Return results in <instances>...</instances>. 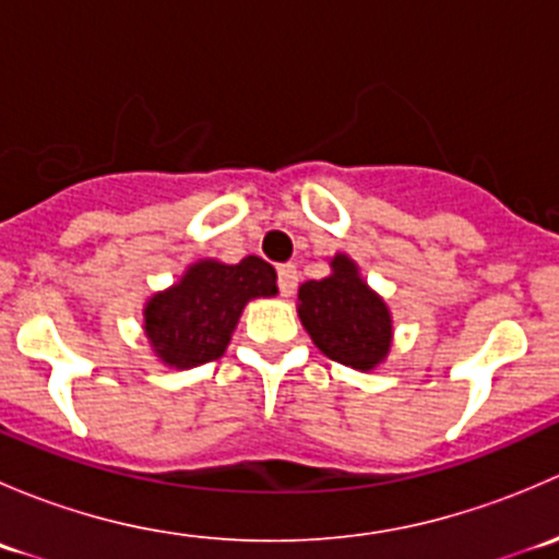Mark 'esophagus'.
Wrapping results in <instances>:
<instances>
[{
    "mask_svg": "<svg viewBox=\"0 0 559 559\" xmlns=\"http://www.w3.org/2000/svg\"><path fill=\"white\" fill-rule=\"evenodd\" d=\"M297 281H300V275H297L295 264H281V267H278V289H281V295H284V297L295 295Z\"/></svg>",
    "mask_w": 559,
    "mask_h": 559,
    "instance_id": "esophagus-1",
    "label": "esophagus"
}]
</instances>
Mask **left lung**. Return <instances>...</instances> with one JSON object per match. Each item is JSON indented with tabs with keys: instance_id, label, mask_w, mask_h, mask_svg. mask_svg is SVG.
Returning a JSON list of instances; mask_svg holds the SVG:
<instances>
[{
	"instance_id": "1",
	"label": "left lung",
	"mask_w": 559,
	"mask_h": 559,
	"mask_svg": "<svg viewBox=\"0 0 559 559\" xmlns=\"http://www.w3.org/2000/svg\"><path fill=\"white\" fill-rule=\"evenodd\" d=\"M297 313L324 357L354 370H376L389 357L394 321L386 300L359 273L348 253L330 257V275L306 281L297 292Z\"/></svg>"
}]
</instances>
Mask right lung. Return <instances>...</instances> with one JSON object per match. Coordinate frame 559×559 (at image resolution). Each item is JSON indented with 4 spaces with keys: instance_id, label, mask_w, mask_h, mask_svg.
I'll list each match as a JSON object with an SVG mask.
<instances>
[{
    "instance_id": "1",
    "label": "right lung",
    "mask_w": 559,
    "mask_h": 559,
    "mask_svg": "<svg viewBox=\"0 0 559 559\" xmlns=\"http://www.w3.org/2000/svg\"><path fill=\"white\" fill-rule=\"evenodd\" d=\"M273 264L246 257L238 264L197 259L143 306V335L165 368L189 370L224 357L243 308L278 295Z\"/></svg>"
}]
</instances>
